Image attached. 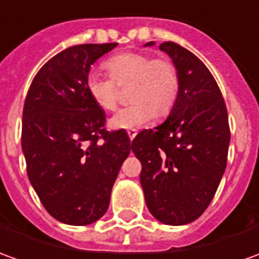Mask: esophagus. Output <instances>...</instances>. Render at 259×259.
Here are the masks:
<instances>
[{
    "label": "esophagus",
    "mask_w": 259,
    "mask_h": 259,
    "mask_svg": "<svg viewBox=\"0 0 259 259\" xmlns=\"http://www.w3.org/2000/svg\"><path fill=\"white\" fill-rule=\"evenodd\" d=\"M136 135H137V132H136L135 129L127 130V136H129L130 140H133V139H135V137H136Z\"/></svg>",
    "instance_id": "34e87169"
}]
</instances>
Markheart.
<instances>
[{"label":"heart","mask_w":259,"mask_h":259,"mask_svg":"<svg viewBox=\"0 0 259 259\" xmlns=\"http://www.w3.org/2000/svg\"><path fill=\"white\" fill-rule=\"evenodd\" d=\"M109 74L88 73L87 91L94 104L105 112H113L119 102V88L129 87L132 104L112 117L113 129H137L153 117H165L172 111L180 95L178 67L165 56L154 57L147 52H123L105 61Z\"/></svg>","instance_id":"b5f03b06"}]
</instances>
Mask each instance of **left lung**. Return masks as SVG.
I'll return each mask as SVG.
<instances>
[{"mask_svg": "<svg viewBox=\"0 0 259 259\" xmlns=\"http://www.w3.org/2000/svg\"><path fill=\"white\" fill-rule=\"evenodd\" d=\"M160 49L178 67L180 95L167 120L142 130L130 148L142 162L148 210L161 223L181 226L202 216L218 191L227 165L230 126L209 68L174 41Z\"/></svg>", "mask_w": 259, "mask_h": 259, "instance_id": "left-lung-1", "label": "left lung"}]
</instances>
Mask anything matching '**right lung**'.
I'll list each match as a JSON object with an SVG mask.
<instances>
[{"label": "right lung", "mask_w": 259, "mask_h": 259, "mask_svg": "<svg viewBox=\"0 0 259 259\" xmlns=\"http://www.w3.org/2000/svg\"><path fill=\"white\" fill-rule=\"evenodd\" d=\"M117 43L78 45L41 67L23 105L26 172L41 205L61 223L85 226L102 218L112 186L130 153L124 129L108 130L85 78Z\"/></svg>", "instance_id": "add662e5"}]
</instances>
